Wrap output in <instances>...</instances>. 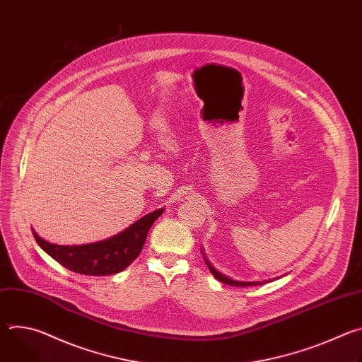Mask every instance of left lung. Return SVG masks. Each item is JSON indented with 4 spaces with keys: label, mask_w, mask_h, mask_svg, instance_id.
I'll use <instances>...</instances> for the list:
<instances>
[{
    "label": "left lung",
    "mask_w": 362,
    "mask_h": 362,
    "mask_svg": "<svg viewBox=\"0 0 362 362\" xmlns=\"http://www.w3.org/2000/svg\"><path fill=\"white\" fill-rule=\"evenodd\" d=\"M202 256H203V259H204V264L208 265L209 271L212 272V275H214L218 281H221V282H223V284H228V285H232V286H255V285H264V284H265V282H238V281H233V279H230V278L222 275L221 272H218V271L209 264V261L206 259V256H204L203 252H202Z\"/></svg>",
    "instance_id": "obj_1"
}]
</instances>
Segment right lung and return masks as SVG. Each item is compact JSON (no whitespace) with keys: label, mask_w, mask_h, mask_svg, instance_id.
Wrapping results in <instances>:
<instances>
[{"label":"right lung","mask_w":362,"mask_h":362,"mask_svg":"<svg viewBox=\"0 0 362 362\" xmlns=\"http://www.w3.org/2000/svg\"><path fill=\"white\" fill-rule=\"evenodd\" d=\"M162 214L163 209L154 211L110 239L78 246L45 242L34 230L33 235L40 247L67 269L81 275H113L127 268L139 256L148 229Z\"/></svg>","instance_id":"obj_1"}]
</instances>
